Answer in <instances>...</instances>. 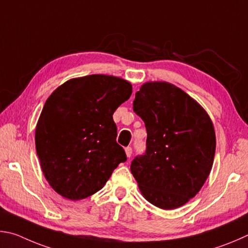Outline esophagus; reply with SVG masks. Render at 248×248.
Masks as SVG:
<instances>
[{
	"label": "esophagus",
	"mask_w": 248,
	"mask_h": 248,
	"mask_svg": "<svg viewBox=\"0 0 248 248\" xmlns=\"http://www.w3.org/2000/svg\"><path fill=\"white\" fill-rule=\"evenodd\" d=\"M125 154H126L127 158H131V155L133 154V149L131 148V147H127V148H125Z\"/></svg>",
	"instance_id": "34e87169"
}]
</instances>
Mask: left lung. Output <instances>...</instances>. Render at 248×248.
Segmentation results:
<instances>
[{
  "instance_id": "8db88e82",
  "label": "left lung",
  "mask_w": 248,
  "mask_h": 248,
  "mask_svg": "<svg viewBox=\"0 0 248 248\" xmlns=\"http://www.w3.org/2000/svg\"><path fill=\"white\" fill-rule=\"evenodd\" d=\"M133 106L148 135L146 154L131 164L141 195L164 210L185 205L201 190L214 164L216 133L210 116L167 81L145 82Z\"/></svg>"
}]
</instances>
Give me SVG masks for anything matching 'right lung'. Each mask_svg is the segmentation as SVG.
<instances>
[{
    "label": "right lung",
    "instance_id": "obj_1",
    "mask_svg": "<svg viewBox=\"0 0 248 248\" xmlns=\"http://www.w3.org/2000/svg\"><path fill=\"white\" fill-rule=\"evenodd\" d=\"M132 91L123 78L93 74L65 81L46 99L34 141L46 180L61 196H91L126 161L113 113Z\"/></svg>",
    "mask_w": 248,
    "mask_h": 248
}]
</instances>
